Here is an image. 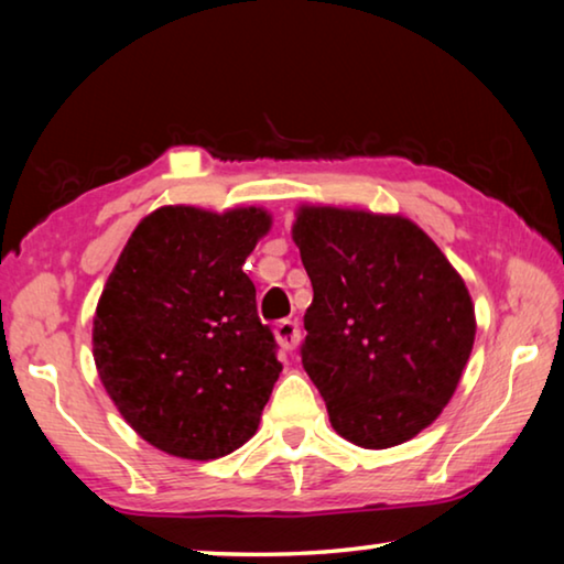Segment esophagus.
<instances>
[{"label":"esophagus","instance_id":"esophagus-1","mask_svg":"<svg viewBox=\"0 0 564 564\" xmlns=\"http://www.w3.org/2000/svg\"><path fill=\"white\" fill-rule=\"evenodd\" d=\"M275 340H279V346L283 350H293L295 346H299V340H301L299 321H281L279 326H275Z\"/></svg>","mask_w":564,"mask_h":564}]
</instances>
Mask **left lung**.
Segmentation results:
<instances>
[{
	"instance_id": "8db88e82",
	"label": "left lung",
	"mask_w": 564,
	"mask_h": 564,
	"mask_svg": "<svg viewBox=\"0 0 564 564\" xmlns=\"http://www.w3.org/2000/svg\"><path fill=\"white\" fill-rule=\"evenodd\" d=\"M293 241L313 285L305 373L346 441L383 451L441 415L475 340L470 293L400 216L301 208Z\"/></svg>"
}]
</instances>
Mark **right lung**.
I'll list each match as a JSON object with an SVG mask.
<instances>
[{
	"label": "right lung",
	"mask_w": 564,
	"mask_h": 564,
	"mask_svg": "<svg viewBox=\"0 0 564 564\" xmlns=\"http://www.w3.org/2000/svg\"><path fill=\"white\" fill-rule=\"evenodd\" d=\"M269 226L261 208L164 206L137 226L104 285L99 378L159 451L214 460L259 427L283 366L243 263Z\"/></svg>",
	"instance_id": "right-lung-1"
}]
</instances>
